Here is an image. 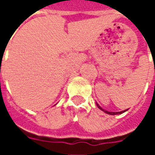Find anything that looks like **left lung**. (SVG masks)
<instances>
[{"instance_id":"1","label":"left lung","mask_w":155,"mask_h":155,"mask_svg":"<svg viewBox=\"0 0 155 155\" xmlns=\"http://www.w3.org/2000/svg\"><path fill=\"white\" fill-rule=\"evenodd\" d=\"M96 105H97V107L100 109V110H101L102 111H104V113H106V114H111V115H115V114H122V113H124V112H125V111H127V110H123V111H120V112H110V111H107L105 110H104V109H102V108L99 105V104L98 103H96Z\"/></svg>"}]
</instances>
